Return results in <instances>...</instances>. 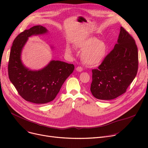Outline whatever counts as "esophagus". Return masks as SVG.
Instances as JSON below:
<instances>
[{"instance_id": "34e87169", "label": "esophagus", "mask_w": 148, "mask_h": 148, "mask_svg": "<svg viewBox=\"0 0 148 148\" xmlns=\"http://www.w3.org/2000/svg\"><path fill=\"white\" fill-rule=\"evenodd\" d=\"M76 71L78 72H82L83 71V68L81 66H77L76 68Z\"/></svg>"}]
</instances>
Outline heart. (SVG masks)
Masks as SVG:
<instances>
[{
    "instance_id": "b5f03b06",
    "label": "heart",
    "mask_w": 148,
    "mask_h": 148,
    "mask_svg": "<svg viewBox=\"0 0 148 148\" xmlns=\"http://www.w3.org/2000/svg\"><path fill=\"white\" fill-rule=\"evenodd\" d=\"M75 47L82 50L81 59L85 65L90 67H95L101 64L108 50L107 44L104 41L98 40L94 37L80 41L75 44ZM65 51L69 54L72 53V50L69 46L66 47Z\"/></svg>"
}]
</instances>
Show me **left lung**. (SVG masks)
<instances>
[{
	"instance_id": "obj_1",
	"label": "left lung",
	"mask_w": 148,
	"mask_h": 148,
	"mask_svg": "<svg viewBox=\"0 0 148 148\" xmlns=\"http://www.w3.org/2000/svg\"><path fill=\"white\" fill-rule=\"evenodd\" d=\"M138 50L135 41L121 27L114 49L98 69H92V94L101 100L113 99L126 92L138 70Z\"/></svg>"
}]
</instances>
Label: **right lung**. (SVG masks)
<instances>
[{"label":"right lung","instance_id":"1","mask_svg":"<svg viewBox=\"0 0 148 148\" xmlns=\"http://www.w3.org/2000/svg\"><path fill=\"white\" fill-rule=\"evenodd\" d=\"M47 32L48 30L41 25L23 31L15 38L10 54V81L23 99L35 104H45L53 101L74 69L73 64L60 60H51L39 70H31L23 64L21 52L29 37Z\"/></svg>","mask_w":148,"mask_h":148}]
</instances>
